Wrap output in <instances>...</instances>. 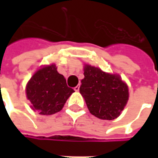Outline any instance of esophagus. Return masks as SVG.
<instances>
[{
	"label": "esophagus",
	"mask_w": 158,
	"mask_h": 158,
	"mask_svg": "<svg viewBox=\"0 0 158 158\" xmlns=\"http://www.w3.org/2000/svg\"><path fill=\"white\" fill-rule=\"evenodd\" d=\"M74 90H75V91H79V85L75 86V87H74Z\"/></svg>",
	"instance_id": "esophagus-1"
}]
</instances>
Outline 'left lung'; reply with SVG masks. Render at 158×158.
Returning a JSON list of instances; mask_svg holds the SVG:
<instances>
[{"instance_id":"left-lung-1","label":"left lung","mask_w":158,"mask_h":158,"mask_svg":"<svg viewBox=\"0 0 158 158\" xmlns=\"http://www.w3.org/2000/svg\"><path fill=\"white\" fill-rule=\"evenodd\" d=\"M80 94L89 113L96 118L113 120L120 115L129 100V89L120 77L85 65Z\"/></svg>"}]
</instances>
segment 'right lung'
Listing matches in <instances>:
<instances>
[{"mask_svg":"<svg viewBox=\"0 0 158 158\" xmlns=\"http://www.w3.org/2000/svg\"><path fill=\"white\" fill-rule=\"evenodd\" d=\"M74 90L67 85L65 78L56 71L55 64L39 69L27 85V97L31 108L41 115H52L62 109Z\"/></svg>","mask_w":158,"mask_h":158,"instance_id":"right-lung-1","label":"right lung"}]
</instances>
